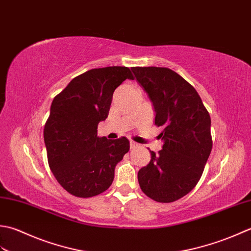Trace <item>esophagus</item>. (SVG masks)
I'll return each mask as SVG.
<instances>
[{"instance_id": "obj_1", "label": "esophagus", "mask_w": 251, "mask_h": 251, "mask_svg": "<svg viewBox=\"0 0 251 251\" xmlns=\"http://www.w3.org/2000/svg\"><path fill=\"white\" fill-rule=\"evenodd\" d=\"M136 146H137V143L133 142V141H130V147H131V148H135Z\"/></svg>"}]
</instances>
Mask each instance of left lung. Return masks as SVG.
<instances>
[{"instance_id":"obj_1","label":"left lung","mask_w":251,"mask_h":251,"mask_svg":"<svg viewBox=\"0 0 251 251\" xmlns=\"http://www.w3.org/2000/svg\"><path fill=\"white\" fill-rule=\"evenodd\" d=\"M162 126V150L137 173L141 190L158 202H172L196 186L212 150L211 119L197 91L176 71L133 67Z\"/></svg>"}]
</instances>
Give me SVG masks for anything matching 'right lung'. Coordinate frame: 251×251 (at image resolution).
Wrapping results in <instances>:
<instances>
[{"label": "right lung", "instance_id": "right-lung-1", "mask_svg": "<svg viewBox=\"0 0 251 251\" xmlns=\"http://www.w3.org/2000/svg\"><path fill=\"white\" fill-rule=\"evenodd\" d=\"M126 79H134L127 67L91 69L71 80L52 101L43 132L49 166L71 195L88 198L105 192L114 181L117 163L130 150L125 136H97L112 94Z\"/></svg>", "mask_w": 251, "mask_h": 251}]
</instances>
